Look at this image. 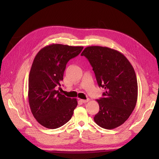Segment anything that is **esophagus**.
Instances as JSON below:
<instances>
[{
	"label": "esophagus",
	"instance_id": "1",
	"mask_svg": "<svg viewBox=\"0 0 159 159\" xmlns=\"http://www.w3.org/2000/svg\"><path fill=\"white\" fill-rule=\"evenodd\" d=\"M89 101V99H80V102H81V103H87V102H88Z\"/></svg>",
	"mask_w": 159,
	"mask_h": 159
}]
</instances>
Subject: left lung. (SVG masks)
Listing matches in <instances>:
<instances>
[{
	"label": "left lung",
	"mask_w": 159,
	"mask_h": 159,
	"mask_svg": "<svg viewBox=\"0 0 159 159\" xmlns=\"http://www.w3.org/2000/svg\"><path fill=\"white\" fill-rule=\"evenodd\" d=\"M81 56L88 60L98 85L105 89L103 97L97 99L99 111L94 121L106 129L119 127L137 103L138 85L133 67L122 53L107 47L88 46Z\"/></svg>",
	"instance_id": "1"
}]
</instances>
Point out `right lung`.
I'll list each match as a JSON object with an SVG mask.
<instances>
[{"mask_svg":"<svg viewBox=\"0 0 159 159\" xmlns=\"http://www.w3.org/2000/svg\"><path fill=\"white\" fill-rule=\"evenodd\" d=\"M83 46L52 44L34 57L28 78V102L33 116L41 125L57 129L68 122L78 105L76 99L60 91L66 66L78 56Z\"/></svg>","mask_w":159,"mask_h":159,"instance_id":"right-lung-1","label":"right lung"}]
</instances>
